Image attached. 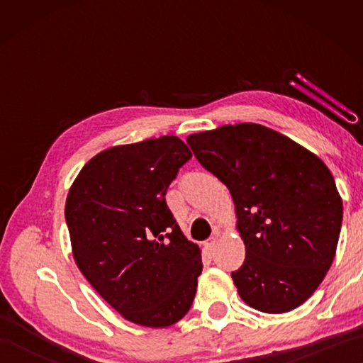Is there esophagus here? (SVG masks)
Returning a JSON list of instances; mask_svg holds the SVG:
<instances>
[{
    "label": "esophagus",
    "instance_id": "obj_1",
    "mask_svg": "<svg viewBox=\"0 0 363 363\" xmlns=\"http://www.w3.org/2000/svg\"><path fill=\"white\" fill-rule=\"evenodd\" d=\"M216 243H218V233H214L213 237H210V238H208V240L205 242V248L213 250L214 247H216Z\"/></svg>",
    "mask_w": 363,
    "mask_h": 363
}]
</instances>
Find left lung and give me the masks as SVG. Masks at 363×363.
<instances>
[{
    "label": "left lung",
    "mask_w": 363,
    "mask_h": 363,
    "mask_svg": "<svg viewBox=\"0 0 363 363\" xmlns=\"http://www.w3.org/2000/svg\"><path fill=\"white\" fill-rule=\"evenodd\" d=\"M187 144L235 203L247 251L232 272L238 294L267 314L296 309L322 284L341 232L342 201L327 164L256 123L190 134Z\"/></svg>",
    "instance_id": "8db88e82"
}]
</instances>
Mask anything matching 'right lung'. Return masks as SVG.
Segmentation results:
<instances>
[{"label":"right lung","instance_id":"add662e5","mask_svg":"<svg viewBox=\"0 0 363 363\" xmlns=\"http://www.w3.org/2000/svg\"><path fill=\"white\" fill-rule=\"evenodd\" d=\"M192 158L176 136L118 145L79 171L65 203L73 257L94 290L133 323L169 327L187 314L201 253L167 205Z\"/></svg>","mask_w":363,"mask_h":363}]
</instances>
